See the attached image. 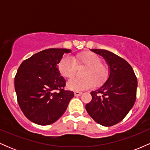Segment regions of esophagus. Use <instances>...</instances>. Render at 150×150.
<instances>
[{
	"mask_svg": "<svg viewBox=\"0 0 150 150\" xmlns=\"http://www.w3.org/2000/svg\"><path fill=\"white\" fill-rule=\"evenodd\" d=\"M82 94V92H78V91H75V96H76V97H78V96H80Z\"/></svg>",
	"mask_w": 150,
	"mask_h": 150,
	"instance_id": "obj_1",
	"label": "esophagus"
}]
</instances>
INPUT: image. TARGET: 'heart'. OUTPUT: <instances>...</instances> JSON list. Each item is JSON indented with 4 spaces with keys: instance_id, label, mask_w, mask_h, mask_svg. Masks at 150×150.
Wrapping results in <instances>:
<instances>
[{
    "instance_id": "1",
    "label": "heart",
    "mask_w": 150,
    "mask_h": 150,
    "mask_svg": "<svg viewBox=\"0 0 150 150\" xmlns=\"http://www.w3.org/2000/svg\"><path fill=\"white\" fill-rule=\"evenodd\" d=\"M83 65L86 68L82 72V78H72L67 83L68 89L73 91H82L92 87L94 85L99 86L107 80L109 68L101 63V58L92 52L80 53L73 58L64 56L58 63V70L61 76L70 78L75 75L76 66Z\"/></svg>"
}]
</instances>
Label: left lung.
Instances as JSON below:
<instances>
[{
  "label": "left lung",
  "mask_w": 150,
  "mask_h": 150,
  "mask_svg": "<svg viewBox=\"0 0 150 150\" xmlns=\"http://www.w3.org/2000/svg\"><path fill=\"white\" fill-rule=\"evenodd\" d=\"M104 58L110 69L108 80L97 90L91 92L92 101L86 104L87 113L103 126L121 121L136 100L137 80L133 69L125 60L104 49H91Z\"/></svg>",
  "instance_id": "1"
}]
</instances>
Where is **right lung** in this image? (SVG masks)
I'll return each instance as SVG.
<instances>
[{"instance_id": "obj_1", "label": "right lung", "mask_w": 150, "mask_h": 150, "mask_svg": "<svg viewBox=\"0 0 150 150\" xmlns=\"http://www.w3.org/2000/svg\"><path fill=\"white\" fill-rule=\"evenodd\" d=\"M70 49H49L21 63L15 77L18 102L24 115L36 124L47 125L65 113L74 92L65 90L58 63Z\"/></svg>"}]
</instances>
